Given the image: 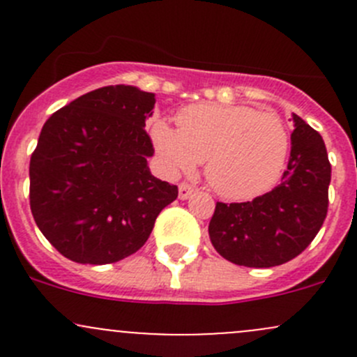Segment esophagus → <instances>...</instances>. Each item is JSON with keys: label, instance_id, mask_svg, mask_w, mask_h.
I'll return each mask as SVG.
<instances>
[{"label": "esophagus", "instance_id": "34e87169", "mask_svg": "<svg viewBox=\"0 0 357 357\" xmlns=\"http://www.w3.org/2000/svg\"><path fill=\"white\" fill-rule=\"evenodd\" d=\"M192 193H193V186L190 185V183H181V185H179V199L181 200L188 199Z\"/></svg>", "mask_w": 357, "mask_h": 357}]
</instances>
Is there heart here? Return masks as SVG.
<instances>
[{
	"label": "heart",
	"instance_id": "b5f03b06",
	"mask_svg": "<svg viewBox=\"0 0 357 357\" xmlns=\"http://www.w3.org/2000/svg\"><path fill=\"white\" fill-rule=\"evenodd\" d=\"M178 129L165 121L152 126L162 164L172 174L205 162V176L226 199H252L278 181L290 150L285 122L273 112L250 107L195 103L176 115Z\"/></svg>",
	"mask_w": 357,
	"mask_h": 357
}]
</instances>
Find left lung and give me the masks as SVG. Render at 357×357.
<instances>
[{
  "label": "left lung",
  "instance_id": "obj_1",
  "mask_svg": "<svg viewBox=\"0 0 357 357\" xmlns=\"http://www.w3.org/2000/svg\"><path fill=\"white\" fill-rule=\"evenodd\" d=\"M291 150L282 183L252 202H218L208 238L229 262L285 264L307 248L328 212L332 165L321 135L294 114Z\"/></svg>",
  "mask_w": 357,
  "mask_h": 357
}]
</instances>
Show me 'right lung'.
<instances>
[{"mask_svg": "<svg viewBox=\"0 0 357 357\" xmlns=\"http://www.w3.org/2000/svg\"><path fill=\"white\" fill-rule=\"evenodd\" d=\"M153 93L105 86L45 122L29 164V200L50 243L79 264H112L139 250L178 186L152 176L145 131Z\"/></svg>", "mask_w": 357, "mask_h": 357, "instance_id": "1", "label": "right lung"}]
</instances>
